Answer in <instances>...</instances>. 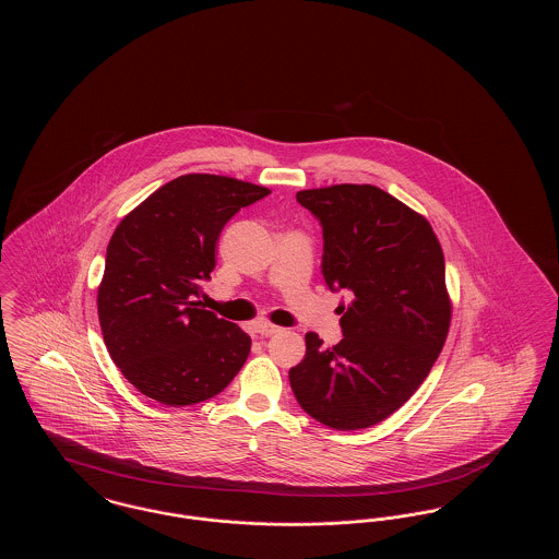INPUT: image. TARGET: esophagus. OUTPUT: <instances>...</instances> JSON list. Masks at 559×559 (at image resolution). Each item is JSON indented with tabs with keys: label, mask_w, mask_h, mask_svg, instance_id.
I'll use <instances>...</instances> for the list:
<instances>
[{
	"label": "esophagus",
	"mask_w": 559,
	"mask_h": 559,
	"mask_svg": "<svg viewBox=\"0 0 559 559\" xmlns=\"http://www.w3.org/2000/svg\"><path fill=\"white\" fill-rule=\"evenodd\" d=\"M278 331H281V326H276V324H272V322H266V320H262V322L255 324V333L262 335V337H270V335H274V333H278Z\"/></svg>",
	"instance_id": "1"
}]
</instances>
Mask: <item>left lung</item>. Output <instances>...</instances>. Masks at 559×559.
I'll return each instance as SVG.
<instances>
[{
	"label": "left lung",
	"instance_id": "8db88e82",
	"mask_svg": "<svg viewBox=\"0 0 559 559\" xmlns=\"http://www.w3.org/2000/svg\"><path fill=\"white\" fill-rule=\"evenodd\" d=\"M297 203L322 226L326 287L352 301L337 308V346L306 333L293 394L322 426L365 429L399 411L442 352L451 326L444 253L426 217L381 188H312Z\"/></svg>",
	"mask_w": 559,
	"mask_h": 559
}]
</instances>
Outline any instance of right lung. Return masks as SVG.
<instances>
[{
	"label": "right lung",
	"mask_w": 559,
	"mask_h": 559,
	"mask_svg": "<svg viewBox=\"0 0 559 559\" xmlns=\"http://www.w3.org/2000/svg\"><path fill=\"white\" fill-rule=\"evenodd\" d=\"M270 194L226 176L188 174L155 190L115 228L98 287L112 362L138 392L167 406L219 394L245 365L251 337L194 301L215 267L226 222Z\"/></svg>",
	"instance_id": "add662e5"
}]
</instances>
